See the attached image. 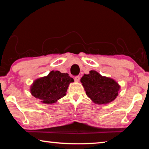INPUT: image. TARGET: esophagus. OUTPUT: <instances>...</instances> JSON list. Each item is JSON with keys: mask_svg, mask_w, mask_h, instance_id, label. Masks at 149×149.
I'll return each mask as SVG.
<instances>
[{"mask_svg": "<svg viewBox=\"0 0 149 149\" xmlns=\"http://www.w3.org/2000/svg\"><path fill=\"white\" fill-rule=\"evenodd\" d=\"M74 80H75V81H76V82L79 81V80H80V76H79V75H77V76H75V77H74Z\"/></svg>", "mask_w": 149, "mask_h": 149, "instance_id": "obj_1", "label": "esophagus"}]
</instances>
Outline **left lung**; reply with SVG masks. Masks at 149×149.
I'll list each match as a JSON object with an SVG mask.
<instances>
[{"label": "left lung", "mask_w": 149, "mask_h": 149, "mask_svg": "<svg viewBox=\"0 0 149 149\" xmlns=\"http://www.w3.org/2000/svg\"><path fill=\"white\" fill-rule=\"evenodd\" d=\"M81 82L87 95L96 104H107L114 100L118 94L120 85L114 79L102 77L94 70L85 74Z\"/></svg>", "instance_id": "left-lung-1"}]
</instances>
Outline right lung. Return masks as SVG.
Segmentation results:
<instances>
[{
	"instance_id": "right-lung-1",
	"label": "right lung",
	"mask_w": 149,
	"mask_h": 149,
	"mask_svg": "<svg viewBox=\"0 0 149 149\" xmlns=\"http://www.w3.org/2000/svg\"><path fill=\"white\" fill-rule=\"evenodd\" d=\"M74 81L68 74L52 71L46 77L35 81L31 93L45 104H52L65 95L68 85Z\"/></svg>"
}]
</instances>
